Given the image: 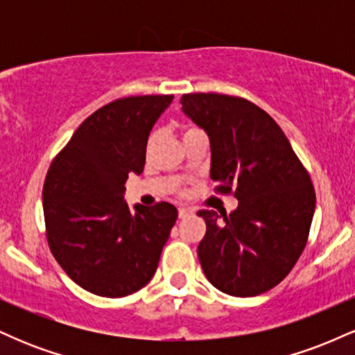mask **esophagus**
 Masks as SVG:
<instances>
[{
  "label": "esophagus",
  "mask_w": 355,
  "mask_h": 355,
  "mask_svg": "<svg viewBox=\"0 0 355 355\" xmlns=\"http://www.w3.org/2000/svg\"><path fill=\"white\" fill-rule=\"evenodd\" d=\"M190 214H191V210L190 209H185V207H180V209H178V217H180V218L189 217Z\"/></svg>",
  "instance_id": "1"
}]
</instances>
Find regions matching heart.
<instances>
[{"instance_id": "1", "label": "heart", "mask_w": 355, "mask_h": 355, "mask_svg": "<svg viewBox=\"0 0 355 355\" xmlns=\"http://www.w3.org/2000/svg\"><path fill=\"white\" fill-rule=\"evenodd\" d=\"M191 130H195V128H191V126H189V128H185V132H183V135H185V133H189V132H191Z\"/></svg>"}]
</instances>
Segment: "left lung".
<instances>
[{"label": "left lung", "mask_w": 355, "mask_h": 355, "mask_svg": "<svg viewBox=\"0 0 355 355\" xmlns=\"http://www.w3.org/2000/svg\"><path fill=\"white\" fill-rule=\"evenodd\" d=\"M180 103L210 138L215 190L239 200L230 215L197 214L207 223L200 266L223 294H263L282 282L307 245L315 210L311 175L274 118L252 101L189 93Z\"/></svg>", "instance_id": "8db88e82"}]
</instances>
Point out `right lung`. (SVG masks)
Here are the masks:
<instances>
[{
    "instance_id": "1",
    "label": "right lung",
    "mask_w": 355,
    "mask_h": 355,
    "mask_svg": "<svg viewBox=\"0 0 355 355\" xmlns=\"http://www.w3.org/2000/svg\"><path fill=\"white\" fill-rule=\"evenodd\" d=\"M173 95L118 98L92 113L56 155L43 185L48 245L81 288L125 297L152 280L178 211L123 200L128 173L145 166L146 141Z\"/></svg>"
}]
</instances>
